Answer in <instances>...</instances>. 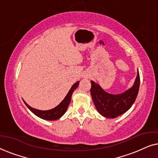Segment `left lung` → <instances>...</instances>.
Here are the masks:
<instances>
[{
  "label": "left lung",
  "mask_w": 158,
  "mask_h": 158,
  "mask_svg": "<svg viewBox=\"0 0 158 158\" xmlns=\"http://www.w3.org/2000/svg\"><path fill=\"white\" fill-rule=\"evenodd\" d=\"M90 83V94L97 111L105 117L116 118L128 111L135 103L139 92L140 78L138 71L133 87L118 95L108 94L98 84L94 81Z\"/></svg>",
  "instance_id": "8db88e82"
}]
</instances>
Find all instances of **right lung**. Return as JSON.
I'll use <instances>...</instances> for the list:
<instances>
[{
    "label": "right lung",
    "mask_w": 158,
    "mask_h": 158,
    "mask_svg": "<svg viewBox=\"0 0 158 158\" xmlns=\"http://www.w3.org/2000/svg\"><path fill=\"white\" fill-rule=\"evenodd\" d=\"M78 84H79V81L76 82V83L72 86V88H70V90H69L68 94H67V96L65 98H64V100L62 101V102L57 106H56L55 108H54V109L51 110H48V111H40V110L33 109V108L29 106L24 101H24L25 104L27 105V106L31 110L32 113H34L36 116H39L40 118H43V119H45V120H49V121L57 120L58 118L61 117L62 116H63V114L65 113L66 110L68 107L69 103H70L71 96H72L73 92L77 88Z\"/></svg>",
    "instance_id": "add662e5"
}]
</instances>
